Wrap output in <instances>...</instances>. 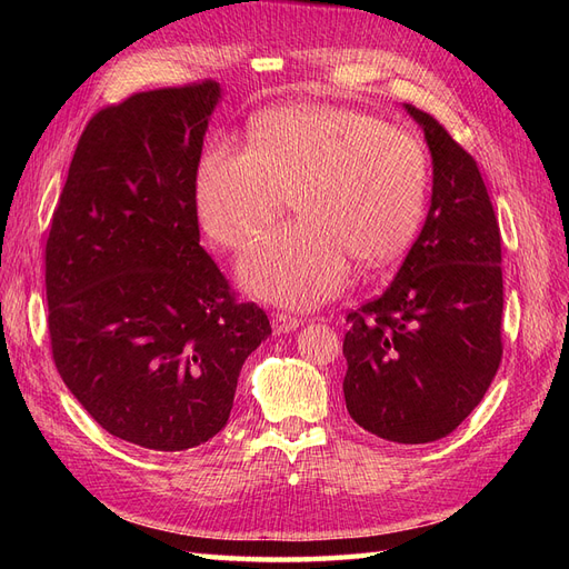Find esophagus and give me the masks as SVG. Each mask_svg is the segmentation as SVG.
<instances>
[{
  "label": "esophagus",
  "instance_id": "1",
  "mask_svg": "<svg viewBox=\"0 0 569 569\" xmlns=\"http://www.w3.org/2000/svg\"><path fill=\"white\" fill-rule=\"evenodd\" d=\"M270 322H272V332H274V335H287V332H291V330H297V327L301 325L299 318L289 316V313H272Z\"/></svg>",
  "mask_w": 569,
  "mask_h": 569
}]
</instances>
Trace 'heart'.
Instances as JSON below:
<instances>
[{
	"mask_svg": "<svg viewBox=\"0 0 569 569\" xmlns=\"http://www.w3.org/2000/svg\"><path fill=\"white\" fill-rule=\"evenodd\" d=\"M287 194L301 218L244 258L239 282L258 299L308 308L347 284L351 256L380 266L412 242L429 197L427 149L382 118L332 104L270 109L251 123L249 147L203 149L197 213L220 247H251Z\"/></svg>",
	"mask_w": 569,
	"mask_h": 569,
	"instance_id": "obj_1",
	"label": "heart"
}]
</instances>
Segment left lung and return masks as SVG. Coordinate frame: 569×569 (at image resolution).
Segmentation results:
<instances>
[{
  "label": "left lung",
  "instance_id": "obj_1",
  "mask_svg": "<svg viewBox=\"0 0 569 569\" xmlns=\"http://www.w3.org/2000/svg\"><path fill=\"white\" fill-rule=\"evenodd\" d=\"M406 111L432 153V203L393 282L347 316L343 399L370 435L427 443L470 416L501 366V230L477 161L435 116Z\"/></svg>",
  "mask_w": 569,
  "mask_h": 569
}]
</instances>
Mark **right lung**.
<instances>
[{"mask_svg":"<svg viewBox=\"0 0 569 569\" xmlns=\"http://www.w3.org/2000/svg\"><path fill=\"white\" fill-rule=\"evenodd\" d=\"M220 84L137 92L84 126L44 249L47 327L66 387L109 435L187 451L228 425L268 335L199 244L194 199Z\"/></svg>","mask_w":569,"mask_h":569,"instance_id":"obj_1","label":"right lung"}]
</instances>
